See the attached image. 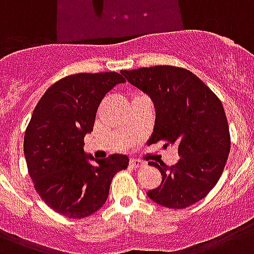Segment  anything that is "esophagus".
<instances>
[{"label": "esophagus", "mask_w": 254, "mask_h": 254, "mask_svg": "<svg viewBox=\"0 0 254 254\" xmlns=\"http://www.w3.org/2000/svg\"><path fill=\"white\" fill-rule=\"evenodd\" d=\"M131 169H138V167L143 166L142 161H139V159H130V162H129Z\"/></svg>", "instance_id": "34e87169"}]
</instances>
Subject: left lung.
<instances>
[{"mask_svg":"<svg viewBox=\"0 0 254 254\" xmlns=\"http://www.w3.org/2000/svg\"><path fill=\"white\" fill-rule=\"evenodd\" d=\"M121 73L154 103L151 142L178 146L179 161L173 166L150 162L161 171L162 182L147 195L167 208L195 204L219 182L231 150L223 104L199 77L181 67L154 65Z\"/></svg>","mask_w":254,"mask_h":254,"instance_id":"left-lung-1","label":"left lung"}]
</instances>
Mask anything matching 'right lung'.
I'll list each match as a JSON object with an SVG mask.
<instances>
[{
	"label": "right lung",
	"mask_w": 254,
	"mask_h": 254,
	"mask_svg": "<svg viewBox=\"0 0 254 254\" xmlns=\"http://www.w3.org/2000/svg\"><path fill=\"white\" fill-rule=\"evenodd\" d=\"M124 81L119 72L69 75L51 85L34 109L23 142L29 175L42 200L63 216L83 219L101 208L113 177L129 165L123 154L91 165L83 149L101 100Z\"/></svg>",
	"instance_id": "add662e5"
}]
</instances>
